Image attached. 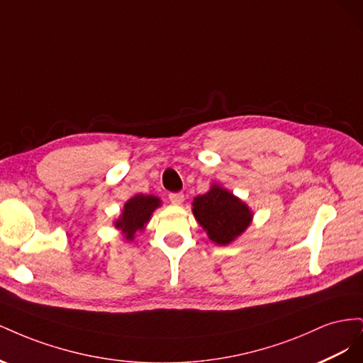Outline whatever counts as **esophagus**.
<instances>
[{
  "label": "esophagus",
  "mask_w": 363,
  "mask_h": 363,
  "mask_svg": "<svg viewBox=\"0 0 363 363\" xmlns=\"http://www.w3.org/2000/svg\"><path fill=\"white\" fill-rule=\"evenodd\" d=\"M169 200H171L172 204L180 206V204H183V201H184V195H183L182 192H179V194H171V195H169Z\"/></svg>",
  "instance_id": "esophagus-1"
}]
</instances>
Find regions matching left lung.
<instances>
[{
	"label": "left lung",
	"instance_id": "left-lung-1",
	"mask_svg": "<svg viewBox=\"0 0 363 363\" xmlns=\"http://www.w3.org/2000/svg\"><path fill=\"white\" fill-rule=\"evenodd\" d=\"M192 213L216 245L235 242L252 221L248 204L219 183H212L206 194L195 196Z\"/></svg>",
	"mask_w": 363,
	"mask_h": 363
}]
</instances>
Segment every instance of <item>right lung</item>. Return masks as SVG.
<instances>
[{"label": "right lung", "mask_w": 363, "mask_h": 363, "mask_svg": "<svg viewBox=\"0 0 363 363\" xmlns=\"http://www.w3.org/2000/svg\"><path fill=\"white\" fill-rule=\"evenodd\" d=\"M160 206L162 200L159 196L136 194L125 201L121 215L113 221V225L127 242H133L135 235L145 230L152 212Z\"/></svg>", "instance_id": "1"}]
</instances>
